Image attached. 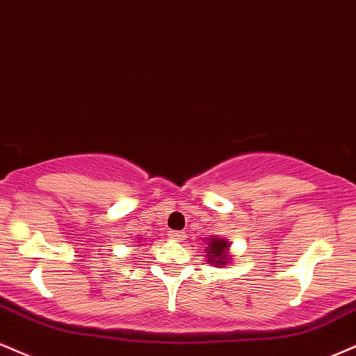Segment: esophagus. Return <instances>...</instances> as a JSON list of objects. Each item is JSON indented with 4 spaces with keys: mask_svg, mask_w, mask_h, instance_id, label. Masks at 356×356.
Instances as JSON below:
<instances>
[{
    "mask_svg": "<svg viewBox=\"0 0 356 356\" xmlns=\"http://www.w3.org/2000/svg\"><path fill=\"white\" fill-rule=\"evenodd\" d=\"M170 238L173 241H181L185 238V232H170Z\"/></svg>",
    "mask_w": 356,
    "mask_h": 356,
    "instance_id": "34e87169",
    "label": "esophagus"
}]
</instances>
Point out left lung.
<instances>
[{"mask_svg": "<svg viewBox=\"0 0 356 356\" xmlns=\"http://www.w3.org/2000/svg\"><path fill=\"white\" fill-rule=\"evenodd\" d=\"M207 243V248H204V258H207V263L215 266H225L228 263H232V254H229V241L227 238H218L211 236L204 240Z\"/></svg>", "mask_w": 356, "mask_h": 356, "instance_id": "1", "label": "left lung"}]
</instances>
